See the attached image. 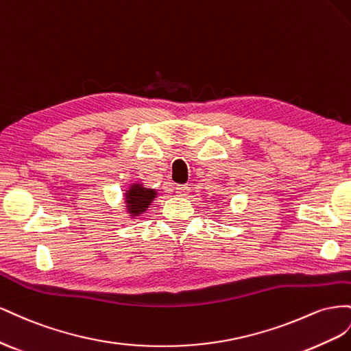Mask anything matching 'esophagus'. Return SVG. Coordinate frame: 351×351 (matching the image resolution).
<instances>
[{"instance_id": "esophagus-1", "label": "esophagus", "mask_w": 351, "mask_h": 351, "mask_svg": "<svg viewBox=\"0 0 351 351\" xmlns=\"http://www.w3.org/2000/svg\"><path fill=\"white\" fill-rule=\"evenodd\" d=\"M188 193H189V186L188 185H176V194L178 195L184 197V195H188Z\"/></svg>"}]
</instances>
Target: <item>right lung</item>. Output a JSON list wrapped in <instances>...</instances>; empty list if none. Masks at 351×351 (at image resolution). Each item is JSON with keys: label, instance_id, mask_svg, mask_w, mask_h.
<instances>
[{"label": "right lung", "instance_id": "obj_1", "mask_svg": "<svg viewBox=\"0 0 351 351\" xmlns=\"http://www.w3.org/2000/svg\"><path fill=\"white\" fill-rule=\"evenodd\" d=\"M156 195L157 193L154 189L144 188V185L141 184L131 185V188H129L125 194L126 207L129 210V213H131V216H139L141 213H144L148 208V206L152 204V202L156 198Z\"/></svg>", "mask_w": 351, "mask_h": 351}]
</instances>
